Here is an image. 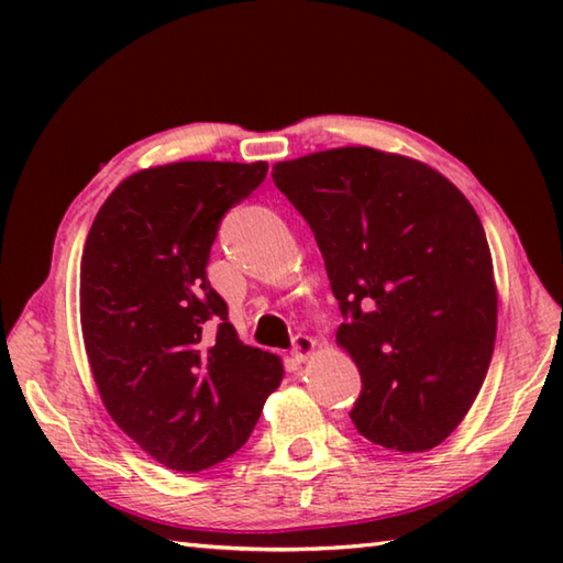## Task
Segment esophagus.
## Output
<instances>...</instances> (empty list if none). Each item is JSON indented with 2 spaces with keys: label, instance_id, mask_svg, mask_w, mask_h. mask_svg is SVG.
Listing matches in <instances>:
<instances>
[{
  "label": "esophagus",
  "instance_id": "esophagus-1",
  "mask_svg": "<svg viewBox=\"0 0 563 563\" xmlns=\"http://www.w3.org/2000/svg\"><path fill=\"white\" fill-rule=\"evenodd\" d=\"M317 349V341L312 336H305V333H297V336L292 339V351L290 355L295 357L297 363L305 361V357L312 355V351Z\"/></svg>",
  "mask_w": 563,
  "mask_h": 563
}]
</instances>
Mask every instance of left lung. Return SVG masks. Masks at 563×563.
<instances>
[{"instance_id":"8db88e82","label":"left lung","mask_w":563,"mask_h":563,"mask_svg":"<svg viewBox=\"0 0 563 563\" xmlns=\"http://www.w3.org/2000/svg\"><path fill=\"white\" fill-rule=\"evenodd\" d=\"M314 232L361 369L357 433L397 452L440 445L494 355L498 295L479 214L430 166L339 147L273 166Z\"/></svg>"}]
</instances>
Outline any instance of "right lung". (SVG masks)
Here are the masks:
<instances>
[{
    "instance_id": "obj_1",
    "label": "right lung",
    "mask_w": 563,
    "mask_h": 563,
    "mask_svg": "<svg viewBox=\"0 0 563 563\" xmlns=\"http://www.w3.org/2000/svg\"><path fill=\"white\" fill-rule=\"evenodd\" d=\"M266 162H176L128 176L93 220L79 312L93 382L123 433L176 472H202L249 440L280 357L239 341L212 290L220 222Z\"/></svg>"
}]
</instances>
